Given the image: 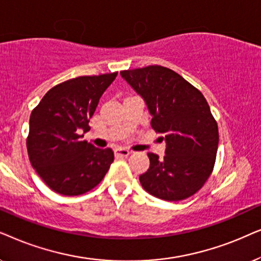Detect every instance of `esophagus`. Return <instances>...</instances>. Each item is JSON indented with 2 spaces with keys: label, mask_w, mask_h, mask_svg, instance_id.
<instances>
[{
  "label": "esophagus",
  "mask_w": 261,
  "mask_h": 261,
  "mask_svg": "<svg viewBox=\"0 0 261 261\" xmlns=\"http://www.w3.org/2000/svg\"><path fill=\"white\" fill-rule=\"evenodd\" d=\"M130 150H127V149H124V148H117L116 150H114V155L117 156V158H124V156H127L130 155Z\"/></svg>",
  "instance_id": "obj_1"
}]
</instances>
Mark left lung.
Segmentation results:
<instances>
[{"mask_svg":"<svg viewBox=\"0 0 261 261\" xmlns=\"http://www.w3.org/2000/svg\"><path fill=\"white\" fill-rule=\"evenodd\" d=\"M120 75L144 99L151 127L167 145L163 159L148 154L150 167L140 175L142 187L163 200L193 196L213 173L218 148L217 121L206 99L178 72L161 65Z\"/></svg>","mask_w":261,"mask_h":261,"instance_id":"1","label":"left lung"}]
</instances>
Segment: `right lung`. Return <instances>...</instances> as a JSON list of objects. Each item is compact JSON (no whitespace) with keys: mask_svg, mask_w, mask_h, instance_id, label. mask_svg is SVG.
<instances>
[{"mask_svg":"<svg viewBox=\"0 0 261 261\" xmlns=\"http://www.w3.org/2000/svg\"><path fill=\"white\" fill-rule=\"evenodd\" d=\"M118 72L79 76L52 87L30 117L31 165L55 192L80 196L100 184L114 160L111 148L81 141L99 99Z\"/></svg>","mask_w":261,"mask_h":261,"instance_id":"right-lung-1","label":"right lung"}]
</instances>
